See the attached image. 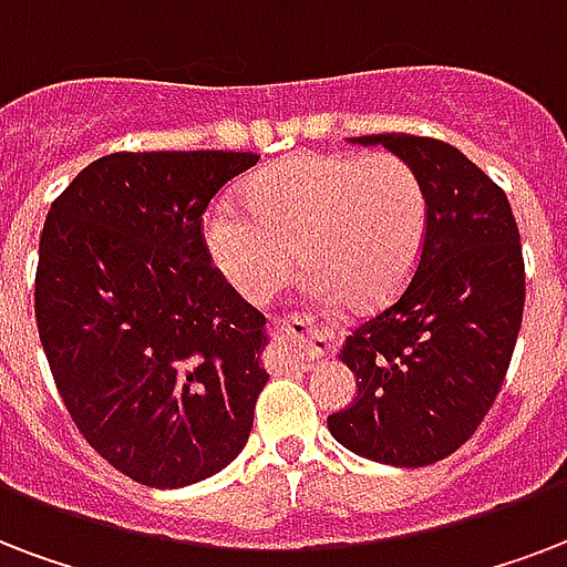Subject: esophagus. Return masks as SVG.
Listing matches in <instances>:
<instances>
[{"label":"esophagus","mask_w":567,"mask_h":567,"mask_svg":"<svg viewBox=\"0 0 567 567\" xmlns=\"http://www.w3.org/2000/svg\"><path fill=\"white\" fill-rule=\"evenodd\" d=\"M276 332L285 341H291V351L300 365H312L318 357H323L332 348V332L315 330L312 321L302 315H291L288 321H276Z\"/></svg>","instance_id":"34e87169"}]
</instances>
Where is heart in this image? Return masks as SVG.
Segmentation results:
<instances>
[{"label":"heart","instance_id":"heart-1","mask_svg":"<svg viewBox=\"0 0 567 567\" xmlns=\"http://www.w3.org/2000/svg\"><path fill=\"white\" fill-rule=\"evenodd\" d=\"M246 207L216 202L205 216L210 261L244 300L261 306L293 270L318 302L357 309L392 300L416 274L427 235V193L392 154L315 151L258 172Z\"/></svg>","mask_w":567,"mask_h":567}]
</instances>
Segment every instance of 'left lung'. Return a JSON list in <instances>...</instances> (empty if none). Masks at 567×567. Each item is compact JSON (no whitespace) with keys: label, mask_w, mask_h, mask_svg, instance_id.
Segmentation results:
<instances>
[{"label":"left lung","mask_w":567,"mask_h":567,"mask_svg":"<svg viewBox=\"0 0 567 567\" xmlns=\"http://www.w3.org/2000/svg\"><path fill=\"white\" fill-rule=\"evenodd\" d=\"M416 168L427 235L413 279L389 309L344 339L357 399L327 419L353 455L437 464L482 425L524 321V252L512 205L473 159L408 133L357 136Z\"/></svg>","instance_id":"1"}]
</instances>
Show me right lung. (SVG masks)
Returning <instances> with one entry per match:
<instances>
[{
  "mask_svg": "<svg viewBox=\"0 0 567 567\" xmlns=\"http://www.w3.org/2000/svg\"><path fill=\"white\" fill-rule=\"evenodd\" d=\"M246 151H118L55 198L34 318L64 408L101 457L148 487L226 470L267 374L265 315L210 267L202 214Z\"/></svg>",
  "mask_w": 567,
  "mask_h": 567,
  "instance_id": "obj_1",
  "label": "right lung"
}]
</instances>
